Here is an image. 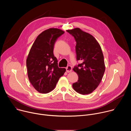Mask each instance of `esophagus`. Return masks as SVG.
Masks as SVG:
<instances>
[{"instance_id": "34e87169", "label": "esophagus", "mask_w": 131, "mask_h": 131, "mask_svg": "<svg viewBox=\"0 0 131 131\" xmlns=\"http://www.w3.org/2000/svg\"><path fill=\"white\" fill-rule=\"evenodd\" d=\"M66 71L67 72H71L72 71V67L70 66V65H68L66 68Z\"/></svg>"}]
</instances>
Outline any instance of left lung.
Returning a JSON list of instances; mask_svg holds the SVG:
<instances>
[{
    "instance_id": "obj_1",
    "label": "left lung",
    "mask_w": 131,
    "mask_h": 131,
    "mask_svg": "<svg viewBox=\"0 0 131 131\" xmlns=\"http://www.w3.org/2000/svg\"><path fill=\"white\" fill-rule=\"evenodd\" d=\"M67 31L76 42L77 60L82 61L73 68L78 74V80L72 84V88L79 94H90L99 86L105 70L101 47L94 37L79 28Z\"/></svg>"
}]
</instances>
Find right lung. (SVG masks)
Listing matches in <instances>:
<instances>
[{"label":"right lung","mask_w":131,"mask_h":131,"mask_svg":"<svg viewBox=\"0 0 131 131\" xmlns=\"http://www.w3.org/2000/svg\"><path fill=\"white\" fill-rule=\"evenodd\" d=\"M64 33L58 28L47 29L37 37L30 50L26 60L28 77L39 93L52 91L66 71L65 68L58 67L53 54L56 41Z\"/></svg>","instance_id":"obj_1"}]
</instances>
